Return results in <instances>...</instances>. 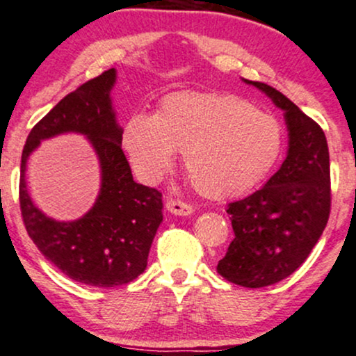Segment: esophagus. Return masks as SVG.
<instances>
[{
    "instance_id": "1",
    "label": "esophagus",
    "mask_w": 356,
    "mask_h": 356,
    "mask_svg": "<svg viewBox=\"0 0 356 356\" xmlns=\"http://www.w3.org/2000/svg\"><path fill=\"white\" fill-rule=\"evenodd\" d=\"M166 210H168L170 213H173V215H179V216H186V215H191V213H193L191 204L181 202V200H175V198H171L166 202Z\"/></svg>"
}]
</instances>
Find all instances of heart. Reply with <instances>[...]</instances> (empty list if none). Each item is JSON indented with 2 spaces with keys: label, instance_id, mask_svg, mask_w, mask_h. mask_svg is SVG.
<instances>
[{
  "label": "heart",
  "instance_id": "obj_1",
  "mask_svg": "<svg viewBox=\"0 0 356 356\" xmlns=\"http://www.w3.org/2000/svg\"><path fill=\"white\" fill-rule=\"evenodd\" d=\"M123 145L141 181H160L173 152H181L195 190L227 200L265 178L282 149V131L275 118L235 95L183 91L163 98L154 116L133 115Z\"/></svg>",
  "mask_w": 356,
  "mask_h": 356
}]
</instances>
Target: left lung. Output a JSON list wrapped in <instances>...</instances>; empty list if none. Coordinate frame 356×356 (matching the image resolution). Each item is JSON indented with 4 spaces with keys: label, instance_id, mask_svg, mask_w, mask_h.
I'll return each instance as SVG.
<instances>
[{
    "label": "left lung",
    "instance_id": "obj_1",
    "mask_svg": "<svg viewBox=\"0 0 356 356\" xmlns=\"http://www.w3.org/2000/svg\"><path fill=\"white\" fill-rule=\"evenodd\" d=\"M285 111L288 154L266 185L228 204L235 238L218 273L245 288H263L290 277L307 260L328 223L332 208L330 154L323 129L273 86L248 81Z\"/></svg>",
    "mask_w": 356,
    "mask_h": 356
}]
</instances>
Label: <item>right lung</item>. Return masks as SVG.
<instances>
[{
    "mask_svg": "<svg viewBox=\"0 0 356 356\" xmlns=\"http://www.w3.org/2000/svg\"><path fill=\"white\" fill-rule=\"evenodd\" d=\"M115 81L116 71L111 68L66 95L33 127L21 154L19 208L29 238L71 280L99 288L127 285L143 273L163 220L161 193L133 179L121 149L123 129L110 99ZM68 131L81 132L94 145L102 166V188L83 219L56 222L32 204L24 171L41 139Z\"/></svg>",
    "mask_w": 356,
    "mask_h": 356,
    "instance_id": "add662e5",
    "label": "right lung"
}]
</instances>
